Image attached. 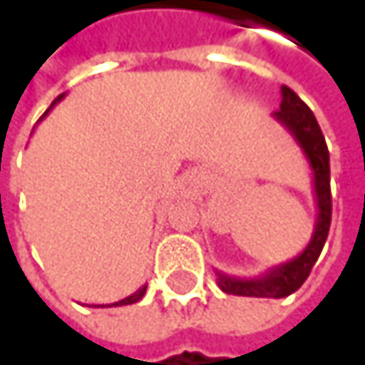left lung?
I'll return each instance as SVG.
<instances>
[{"label":"left lung","instance_id":"1","mask_svg":"<svg viewBox=\"0 0 365 365\" xmlns=\"http://www.w3.org/2000/svg\"><path fill=\"white\" fill-rule=\"evenodd\" d=\"M272 118L294 137L300 145L311 173H313V192L317 205L315 228L309 245L287 262L268 268L259 277L239 279L230 277L222 270H215L217 285L222 292L232 296H250V298H285L294 294L311 274L317 257L322 254L331 222V194H329V152L324 139V133L317 124V118L307 108V103L287 86H281V108L272 113Z\"/></svg>","mask_w":365,"mask_h":365}]
</instances>
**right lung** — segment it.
I'll return each instance as SVG.
<instances>
[{
    "label": "right lung",
    "mask_w": 365,
    "mask_h": 365,
    "mask_svg": "<svg viewBox=\"0 0 365 365\" xmlns=\"http://www.w3.org/2000/svg\"><path fill=\"white\" fill-rule=\"evenodd\" d=\"M63 97H65V95H58V97H56V99L52 101V106H50V108L46 110V113H43L41 118H46V115H48V111L52 110V108H54V106H56V103H58V101L63 99ZM145 289H148V285H141V287H139V289H137L135 294H130V296H126L124 300H118V302H113V304H108V307H124V304H135V302H139V300L143 298ZM101 307H103V304H101Z\"/></svg>",
    "instance_id": "obj_1"
}]
</instances>
